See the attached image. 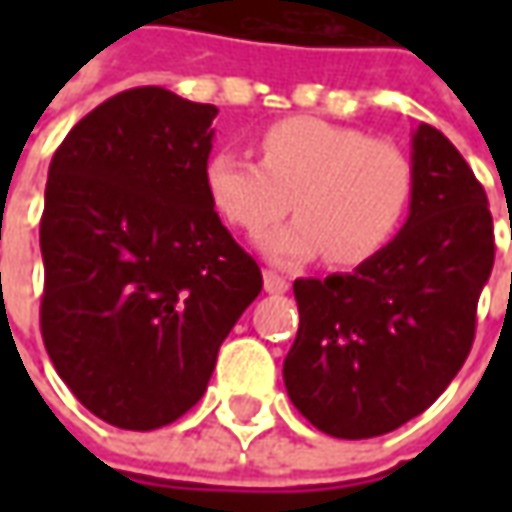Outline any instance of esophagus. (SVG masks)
<instances>
[{
  "mask_svg": "<svg viewBox=\"0 0 512 512\" xmlns=\"http://www.w3.org/2000/svg\"><path fill=\"white\" fill-rule=\"evenodd\" d=\"M287 279L285 276H279V273H273V270H265V290L267 293H287Z\"/></svg>",
  "mask_w": 512,
  "mask_h": 512,
  "instance_id": "esophagus-1",
  "label": "esophagus"
}]
</instances>
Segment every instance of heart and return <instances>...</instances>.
<instances>
[{
	"mask_svg": "<svg viewBox=\"0 0 512 512\" xmlns=\"http://www.w3.org/2000/svg\"><path fill=\"white\" fill-rule=\"evenodd\" d=\"M262 162L236 150L207 159L205 190L213 210L242 233H262L276 265L325 253L327 265L359 267L376 259L402 227L413 199V168L393 142L316 116H287L259 136Z\"/></svg>",
	"mask_w": 512,
	"mask_h": 512,
	"instance_id": "1",
	"label": "heart"
}]
</instances>
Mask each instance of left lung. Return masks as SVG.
I'll return each instance as SVG.
<instances>
[{"label":"left lung","instance_id":"left-lung-1","mask_svg":"<svg viewBox=\"0 0 512 512\" xmlns=\"http://www.w3.org/2000/svg\"><path fill=\"white\" fill-rule=\"evenodd\" d=\"M413 199L396 239L353 273L296 279L290 402L336 439L384 436L462 370L493 270L487 193L442 130H413Z\"/></svg>","mask_w":512,"mask_h":512}]
</instances>
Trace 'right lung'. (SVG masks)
I'll return each instance as SVG.
<instances>
[{
  "label": "right lung",
  "instance_id": "right-lung-1",
  "mask_svg": "<svg viewBox=\"0 0 512 512\" xmlns=\"http://www.w3.org/2000/svg\"><path fill=\"white\" fill-rule=\"evenodd\" d=\"M216 113L165 88L122 90L50 162L42 339L73 396L122 430L185 416L262 290L207 199Z\"/></svg>",
  "mask_w": 512,
  "mask_h": 512
}]
</instances>
